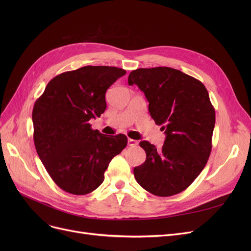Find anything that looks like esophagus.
I'll return each mask as SVG.
<instances>
[{"mask_svg":"<svg viewBox=\"0 0 251 251\" xmlns=\"http://www.w3.org/2000/svg\"><path fill=\"white\" fill-rule=\"evenodd\" d=\"M137 144H138V141H137V140L131 139V138L128 139V146H130V147H136Z\"/></svg>","mask_w":251,"mask_h":251,"instance_id":"obj_1","label":"esophagus"}]
</instances>
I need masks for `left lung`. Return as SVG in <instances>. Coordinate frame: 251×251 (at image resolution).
I'll return each mask as SVG.
<instances>
[{
	"mask_svg": "<svg viewBox=\"0 0 251 251\" xmlns=\"http://www.w3.org/2000/svg\"><path fill=\"white\" fill-rule=\"evenodd\" d=\"M128 84L144 92L151 118L166 134L161 150L139 143L147 159L134 168V177L156 196L178 194L201 174L212 151L216 114L208 92L200 80L170 67L133 70Z\"/></svg>",
	"mask_w": 251,
	"mask_h": 251,
	"instance_id": "1",
	"label": "left lung"
}]
</instances>
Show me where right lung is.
Returning <instances> with one entry per match:
<instances>
[{
    "instance_id": "add662e5",
    "label": "right lung",
    "mask_w": 251,
    "mask_h": 251,
    "mask_svg": "<svg viewBox=\"0 0 251 251\" xmlns=\"http://www.w3.org/2000/svg\"><path fill=\"white\" fill-rule=\"evenodd\" d=\"M125 74L110 66H85L52 78L36 100L32 110L36 152L64 191L84 195L96 190L111 160L126 148V135H104L88 123L104 112L105 91Z\"/></svg>"
}]
</instances>
